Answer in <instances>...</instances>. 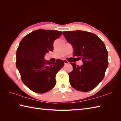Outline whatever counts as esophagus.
I'll use <instances>...</instances> for the list:
<instances>
[{
  "mask_svg": "<svg viewBox=\"0 0 121 121\" xmlns=\"http://www.w3.org/2000/svg\"><path fill=\"white\" fill-rule=\"evenodd\" d=\"M63 62H64V63H65V65H66V64H68L69 63L68 61H66V60H63Z\"/></svg>",
  "mask_w": 121,
  "mask_h": 121,
  "instance_id": "esophagus-1",
  "label": "esophagus"
}]
</instances>
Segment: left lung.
Wrapping results in <instances>:
<instances>
[{"mask_svg": "<svg viewBox=\"0 0 121 121\" xmlns=\"http://www.w3.org/2000/svg\"><path fill=\"white\" fill-rule=\"evenodd\" d=\"M62 33L73 46V56H78L83 62L81 66L70 63L73 67L69 73L71 85L77 91H91L103 79L108 66L104 43L96 35L88 32L76 30Z\"/></svg>", "mask_w": 121, "mask_h": 121, "instance_id": "left-lung-1", "label": "left lung"}]
</instances>
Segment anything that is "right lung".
I'll return each instance as SVG.
<instances>
[{"mask_svg":"<svg viewBox=\"0 0 121 121\" xmlns=\"http://www.w3.org/2000/svg\"><path fill=\"white\" fill-rule=\"evenodd\" d=\"M62 32L55 30H35L20 42L17 51L16 66L25 85L39 94L49 91L55 86L56 75L64 65L63 61L56 62L45 60L49 51H53V42Z\"/></svg>","mask_w":121,"mask_h":121,"instance_id":"1","label":"right lung"}]
</instances>
